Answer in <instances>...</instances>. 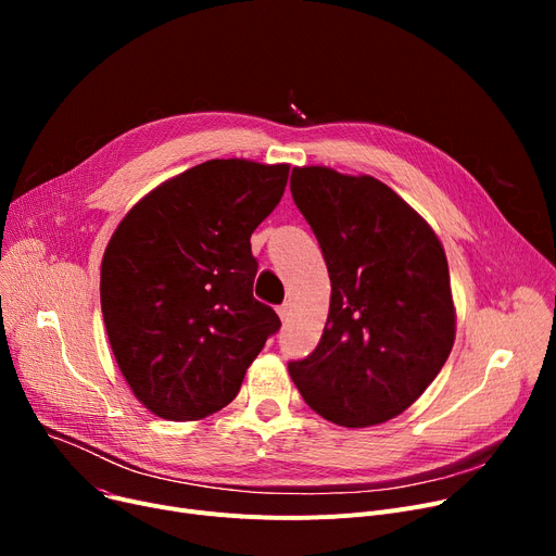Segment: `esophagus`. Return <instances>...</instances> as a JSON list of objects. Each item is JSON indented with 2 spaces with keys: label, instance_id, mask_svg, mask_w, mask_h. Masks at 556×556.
I'll return each instance as SVG.
<instances>
[{
  "label": "esophagus",
  "instance_id": "1",
  "mask_svg": "<svg viewBox=\"0 0 556 556\" xmlns=\"http://www.w3.org/2000/svg\"><path fill=\"white\" fill-rule=\"evenodd\" d=\"M277 313H279V317H281V323H288V319H290V304H288V302L281 304V306L277 308Z\"/></svg>",
  "mask_w": 556,
  "mask_h": 556
}]
</instances>
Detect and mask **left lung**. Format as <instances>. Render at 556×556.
<instances>
[{
  "instance_id": "1",
  "label": "left lung",
  "mask_w": 556,
  "mask_h": 556,
  "mask_svg": "<svg viewBox=\"0 0 556 556\" xmlns=\"http://www.w3.org/2000/svg\"><path fill=\"white\" fill-rule=\"evenodd\" d=\"M290 193L327 261L331 306L288 371L317 415L365 428L407 410L455 340L448 261L430 225L371 175L293 168Z\"/></svg>"
}]
</instances>
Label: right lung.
Masks as SVG:
<instances>
[{
	"label": "right lung",
	"mask_w": 556,
	"mask_h": 556,
	"mask_svg": "<svg viewBox=\"0 0 556 556\" xmlns=\"http://www.w3.org/2000/svg\"><path fill=\"white\" fill-rule=\"evenodd\" d=\"M286 182L288 164L210 160L141 198L112 233L103 323L130 390L157 417L220 410L279 331V315L252 295L250 237Z\"/></svg>",
	"instance_id": "obj_1"
}]
</instances>
